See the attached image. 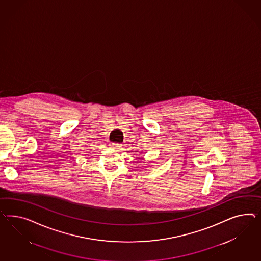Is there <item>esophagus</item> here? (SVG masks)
I'll return each mask as SVG.
<instances>
[{
	"label": "esophagus",
	"mask_w": 261,
	"mask_h": 261,
	"mask_svg": "<svg viewBox=\"0 0 261 261\" xmlns=\"http://www.w3.org/2000/svg\"><path fill=\"white\" fill-rule=\"evenodd\" d=\"M110 147L113 149H120L121 146L119 143H115V142H111L110 143Z\"/></svg>",
	"instance_id": "esophagus-1"
}]
</instances>
